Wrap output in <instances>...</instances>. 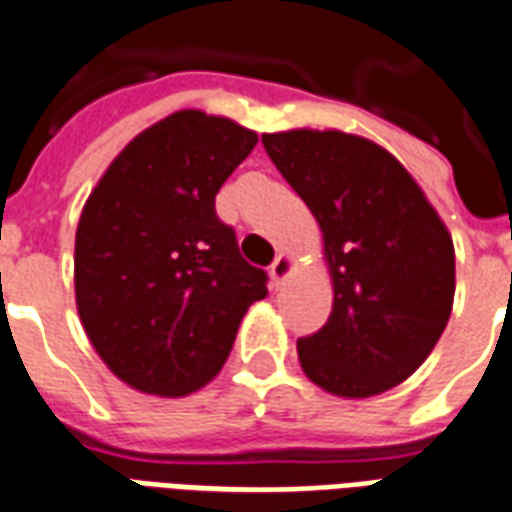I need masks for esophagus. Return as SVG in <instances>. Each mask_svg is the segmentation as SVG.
Segmentation results:
<instances>
[{"label":"esophagus","mask_w":512,"mask_h":512,"mask_svg":"<svg viewBox=\"0 0 512 512\" xmlns=\"http://www.w3.org/2000/svg\"><path fill=\"white\" fill-rule=\"evenodd\" d=\"M290 271H293V257L282 252V255L271 263V282H274V285H282L287 276H290Z\"/></svg>","instance_id":"obj_1"}]
</instances>
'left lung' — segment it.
<instances>
[{
	"label": "left lung",
	"mask_w": 512,
	"mask_h": 512,
	"mask_svg": "<svg viewBox=\"0 0 512 512\" xmlns=\"http://www.w3.org/2000/svg\"><path fill=\"white\" fill-rule=\"evenodd\" d=\"M268 157L323 230L328 323L298 339L323 391L366 399L429 358L448 325L456 252L448 227L391 151L339 130L263 135Z\"/></svg>",
	"instance_id": "8db88e82"
}]
</instances>
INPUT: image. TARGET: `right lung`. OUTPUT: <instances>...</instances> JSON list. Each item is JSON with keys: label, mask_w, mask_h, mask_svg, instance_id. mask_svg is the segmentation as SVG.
<instances>
[{"label": "right lung", "mask_w": 512, "mask_h": 512, "mask_svg": "<svg viewBox=\"0 0 512 512\" xmlns=\"http://www.w3.org/2000/svg\"><path fill=\"white\" fill-rule=\"evenodd\" d=\"M257 132L203 111L170 113L132 138L86 200L75 233V304L119 380L187 396L225 366L263 268L217 217L219 187Z\"/></svg>", "instance_id": "obj_1"}]
</instances>
